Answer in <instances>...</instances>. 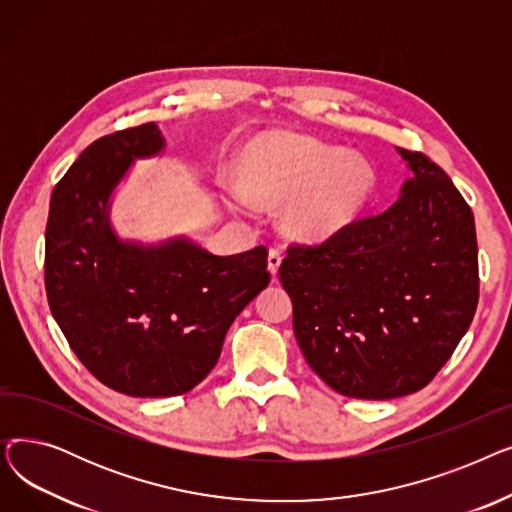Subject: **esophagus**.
Segmentation results:
<instances>
[{
  "label": "esophagus",
  "mask_w": 512,
  "mask_h": 512,
  "mask_svg": "<svg viewBox=\"0 0 512 512\" xmlns=\"http://www.w3.org/2000/svg\"><path fill=\"white\" fill-rule=\"evenodd\" d=\"M280 263H282V255H280V251H278V249H272V251H270V255H267V270H270V274H272V276H276V274H278V270H280Z\"/></svg>",
  "instance_id": "34e87169"
}]
</instances>
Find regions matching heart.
Wrapping results in <instances>:
<instances>
[{"instance_id":"obj_1","label":"heart","mask_w":512,"mask_h":512,"mask_svg":"<svg viewBox=\"0 0 512 512\" xmlns=\"http://www.w3.org/2000/svg\"><path fill=\"white\" fill-rule=\"evenodd\" d=\"M238 172L240 186L228 188L230 207L247 215L253 201L284 203V230L301 242H326L355 226L378 186L365 157L286 132L253 141L240 153Z\"/></svg>"}]
</instances>
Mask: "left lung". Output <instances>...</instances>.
Returning <instances> with one entry per match:
<instances>
[{
  "mask_svg": "<svg viewBox=\"0 0 512 512\" xmlns=\"http://www.w3.org/2000/svg\"><path fill=\"white\" fill-rule=\"evenodd\" d=\"M384 213L317 247L288 249L280 282L311 369L363 400L413 394L467 334L479 299L473 211L423 153Z\"/></svg>",
  "mask_w": 512,
  "mask_h": 512,
  "instance_id": "obj_1",
  "label": "left lung"
}]
</instances>
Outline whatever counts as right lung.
<instances>
[{
	"mask_svg": "<svg viewBox=\"0 0 512 512\" xmlns=\"http://www.w3.org/2000/svg\"><path fill=\"white\" fill-rule=\"evenodd\" d=\"M164 147L153 122L91 143L53 188L45 228L53 319L101 384L139 398L203 382L236 315L270 284L265 247L220 257L186 236L143 245L116 234V186Z\"/></svg>",
	"mask_w": 512,
	"mask_h": 512,
	"instance_id": "1",
	"label": "right lung"
}]
</instances>
